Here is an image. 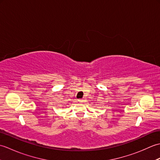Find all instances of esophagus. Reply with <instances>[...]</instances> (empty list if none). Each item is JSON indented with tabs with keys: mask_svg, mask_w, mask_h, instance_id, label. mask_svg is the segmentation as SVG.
I'll return each instance as SVG.
<instances>
[{
	"mask_svg": "<svg viewBox=\"0 0 160 160\" xmlns=\"http://www.w3.org/2000/svg\"><path fill=\"white\" fill-rule=\"evenodd\" d=\"M84 100H78V102H83Z\"/></svg>",
	"mask_w": 160,
	"mask_h": 160,
	"instance_id": "34e87169",
	"label": "esophagus"
}]
</instances>
